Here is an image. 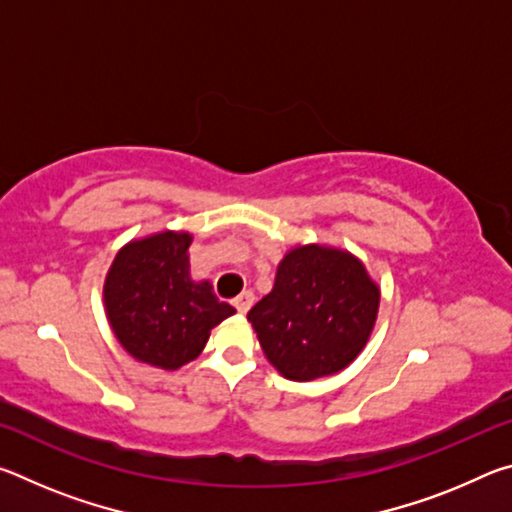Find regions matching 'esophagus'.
<instances>
[{"instance_id": "esophagus-1", "label": "esophagus", "mask_w": 512, "mask_h": 512, "mask_svg": "<svg viewBox=\"0 0 512 512\" xmlns=\"http://www.w3.org/2000/svg\"><path fill=\"white\" fill-rule=\"evenodd\" d=\"M253 302H255L253 291H244V293H239L235 300H232V305H235V309L239 311V314H246V311L253 307Z\"/></svg>"}]
</instances>
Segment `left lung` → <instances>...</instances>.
<instances>
[{
	"label": "left lung",
	"mask_w": 512,
	"mask_h": 512,
	"mask_svg": "<svg viewBox=\"0 0 512 512\" xmlns=\"http://www.w3.org/2000/svg\"><path fill=\"white\" fill-rule=\"evenodd\" d=\"M377 309L379 287L357 257L309 244L284 255L273 291L248 311V320L280 375L314 381L359 357Z\"/></svg>",
	"instance_id": "left-lung-1"
}]
</instances>
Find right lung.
<instances>
[{
	"mask_svg": "<svg viewBox=\"0 0 512 512\" xmlns=\"http://www.w3.org/2000/svg\"><path fill=\"white\" fill-rule=\"evenodd\" d=\"M189 232L164 230L119 250L103 284L112 332L137 361L178 370L203 352L212 327L235 314L210 282L189 277Z\"/></svg>",
	"mask_w": 512,
	"mask_h": 512,
	"instance_id": "1",
	"label": "right lung"
}]
</instances>
